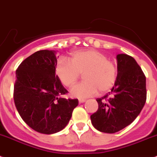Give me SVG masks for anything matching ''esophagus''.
<instances>
[{
    "label": "esophagus",
    "mask_w": 157,
    "mask_h": 157,
    "mask_svg": "<svg viewBox=\"0 0 157 157\" xmlns=\"http://www.w3.org/2000/svg\"><path fill=\"white\" fill-rule=\"evenodd\" d=\"M85 101V99H79V103H80H80H84Z\"/></svg>",
    "instance_id": "esophagus-1"
}]
</instances>
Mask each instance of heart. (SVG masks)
<instances>
[{
    "label": "heart",
    "mask_w": 157,
    "mask_h": 157,
    "mask_svg": "<svg viewBox=\"0 0 157 157\" xmlns=\"http://www.w3.org/2000/svg\"><path fill=\"white\" fill-rule=\"evenodd\" d=\"M84 82L70 90L72 97L84 99L98 93H105L113 87L117 81V70L105 54L94 49L72 52L70 61L59 59L56 66V73L62 84L72 87L84 73Z\"/></svg>",
    "instance_id": "heart-1"
}]
</instances>
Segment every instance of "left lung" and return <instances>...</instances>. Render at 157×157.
<instances>
[{
  "mask_svg": "<svg viewBox=\"0 0 157 157\" xmlns=\"http://www.w3.org/2000/svg\"><path fill=\"white\" fill-rule=\"evenodd\" d=\"M117 78L111 91L97 98L98 109L91 116L95 129L116 133L139 115L146 101V80L135 59L126 54L117 56Z\"/></svg>",
  "mask_w": 157,
  "mask_h": 157,
  "instance_id": "obj_1",
  "label": "left lung"
}]
</instances>
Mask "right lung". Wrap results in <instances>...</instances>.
Masks as SVG:
<instances>
[{
    "mask_svg": "<svg viewBox=\"0 0 157 157\" xmlns=\"http://www.w3.org/2000/svg\"><path fill=\"white\" fill-rule=\"evenodd\" d=\"M56 51H38L22 62L15 73V107L28 126L46 135L66 128L78 105V99L62 97L68 91L56 75Z\"/></svg>",
    "mask_w": 157,
    "mask_h": 157,
    "instance_id": "right-lung-1",
    "label": "right lung"
}]
</instances>
